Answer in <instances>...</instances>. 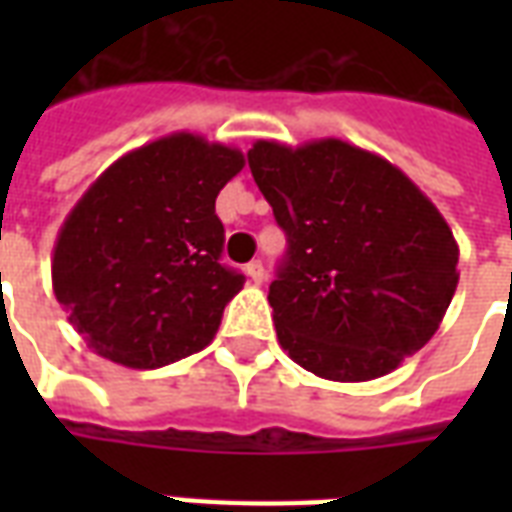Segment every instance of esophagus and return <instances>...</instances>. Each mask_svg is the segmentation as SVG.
I'll return each mask as SVG.
<instances>
[{"instance_id": "obj_1", "label": "esophagus", "mask_w": 512, "mask_h": 512, "mask_svg": "<svg viewBox=\"0 0 512 512\" xmlns=\"http://www.w3.org/2000/svg\"><path fill=\"white\" fill-rule=\"evenodd\" d=\"M247 276L252 284H263L265 279V271H263V263L260 260H252V263L247 265Z\"/></svg>"}]
</instances>
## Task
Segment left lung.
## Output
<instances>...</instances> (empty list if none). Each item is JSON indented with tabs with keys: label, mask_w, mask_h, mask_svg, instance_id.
I'll list each match as a JSON object with an SVG mask.
<instances>
[{
	"label": "left lung",
	"mask_w": 512,
	"mask_h": 512,
	"mask_svg": "<svg viewBox=\"0 0 512 512\" xmlns=\"http://www.w3.org/2000/svg\"><path fill=\"white\" fill-rule=\"evenodd\" d=\"M247 159L287 233L268 303L295 364L324 380H377L436 335L460 247L396 164L337 138L257 140Z\"/></svg>",
	"instance_id": "left-lung-1"
}]
</instances>
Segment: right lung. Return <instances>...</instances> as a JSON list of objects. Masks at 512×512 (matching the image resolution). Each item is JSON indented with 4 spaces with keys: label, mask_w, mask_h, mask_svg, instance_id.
Masks as SVG:
<instances>
[{
    "label": "right lung",
    "mask_w": 512,
    "mask_h": 512,
    "mask_svg": "<svg viewBox=\"0 0 512 512\" xmlns=\"http://www.w3.org/2000/svg\"><path fill=\"white\" fill-rule=\"evenodd\" d=\"M244 170L239 148L172 132L116 159L52 247V292L98 356L159 369L215 340L244 276L220 265L215 199Z\"/></svg>",
    "instance_id": "obj_1"
}]
</instances>
